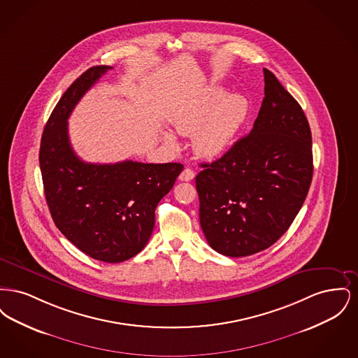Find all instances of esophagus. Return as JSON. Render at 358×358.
Instances as JSON below:
<instances>
[{
    "label": "esophagus",
    "mask_w": 358,
    "mask_h": 358,
    "mask_svg": "<svg viewBox=\"0 0 358 358\" xmlns=\"http://www.w3.org/2000/svg\"><path fill=\"white\" fill-rule=\"evenodd\" d=\"M178 178H180L181 181H190V180L194 178V171H192V169H189V168H185L184 171H181V174H180Z\"/></svg>",
    "instance_id": "34e87169"
}]
</instances>
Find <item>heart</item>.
Segmentation results:
<instances>
[{"label": "heart", "instance_id": "1", "mask_svg": "<svg viewBox=\"0 0 358 358\" xmlns=\"http://www.w3.org/2000/svg\"><path fill=\"white\" fill-rule=\"evenodd\" d=\"M213 87L174 115L173 124L181 134H190L193 150L204 158L222 155L238 136L248 115V103L240 95H227ZM166 145L174 146V136L165 133Z\"/></svg>", "mask_w": 358, "mask_h": 358}]
</instances>
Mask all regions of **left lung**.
I'll list each match as a JSON object with an SVG mask.
<instances>
[{"mask_svg":"<svg viewBox=\"0 0 358 358\" xmlns=\"http://www.w3.org/2000/svg\"><path fill=\"white\" fill-rule=\"evenodd\" d=\"M254 129L196 177L200 224L219 254L243 257L280 238L305 203L313 178L306 115L271 71Z\"/></svg>","mask_w":358,"mask_h":358,"instance_id":"8db88e82","label":"left lung"}]
</instances>
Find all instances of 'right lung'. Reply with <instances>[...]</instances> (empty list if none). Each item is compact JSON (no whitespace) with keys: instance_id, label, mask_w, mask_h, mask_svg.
Returning <instances> with one entry per match:
<instances>
[{"instance_id":"1","label":"right lung","mask_w":358,"mask_h":358,"mask_svg":"<svg viewBox=\"0 0 358 358\" xmlns=\"http://www.w3.org/2000/svg\"><path fill=\"white\" fill-rule=\"evenodd\" d=\"M110 66L83 72L52 111L40 145L45 200L60 232L88 256L120 263L143 250L153 232L155 208L171 192L182 164H90L73 152L69 115Z\"/></svg>"}]
</instances>
